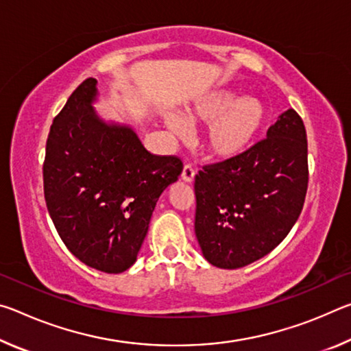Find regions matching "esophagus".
Instances as JSON below:
<instances>
[{
	"label": "esophagus",
	"mask_w": 351,
	"mask_h": 351,
	"mask_svg": "<svg viewBox=\"0 0 351 351\" xmlns=\"http://www.w3.org/2000/svg\"><path fill=\"white\" fill-rule=\"evenodd\" d=\"M181 178H182L184 182H189V184L193 182V180H195V170L192 169V165H184Z\"/></svg>",
	"instance_id": "esophagus-1"
}]
</instances>
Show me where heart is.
<instances>
[{"label":"heart","instance_id":"1","mask_svg":"<svg viewBox=\"0 0 351 351\" xmlns=\"http://www.w3.org/2000/svg\"><path fill=\"white\" fill-rule=\"evenodd\" d=\"M190 123L206 125L204 147L217 161H232L245 154L266 125L268 110L258 97L239 96L232 90H213L195 100L187 110ZM175 134H187V122L176 112L164 114Z\"/></svg>","mask_w":351,"mask_h":351}]
</instances>
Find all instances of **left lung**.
I'll list each match as a JSON object with an SVG mask.
<instances>
[{
  "mask_svg": "<svg viewBox=\"0 0 351 351\" xmlns=\"http://www.w3.org/2000/svg\"><path fill=\"white\" fill-rule=\"evenodd\" d=\"M306 187V132L289 108L265 141L195 178V234L204 258L237 269L268 255L295 224Z\"/></svg>",
  "mask_w": 351,
  "mask_h": 351,
  "instance_id": "1",
  "label": "left lung"
}]
</instances>
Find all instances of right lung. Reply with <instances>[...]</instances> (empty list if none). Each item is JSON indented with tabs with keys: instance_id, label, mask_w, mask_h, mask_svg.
Here are the masks:
<instances>
[{
	"instance_id": "1",
	"label": "right lung",
	"mask_w": 351,
	"mask_h": 351,
	"mask_svg": "<svg viewBox=\"0 0 351 351\" xmlns=\"http://www.w3.org/2000/svg\"><path fill=\"white\" fill-rule=\"evenodd\" d=\"M97 100L90 77L52 122L45 198L69 251L86 266L119 274L138 258L158 199L178 181L182 162L147 152L132 125L100 117Z\"/></svg>"
}]
</instances>
